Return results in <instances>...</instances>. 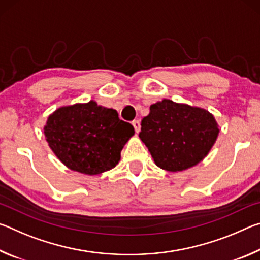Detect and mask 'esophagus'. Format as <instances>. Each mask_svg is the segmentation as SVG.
Segmentation results:
<instances>
[{"mask_svg": "<svg viewBox=\"0 0 260 260\" xmlns=\"http://www.w3.org/2000/svg\"><path fill=\"white\" fill-rule=\"evenodd\" d=\"M132 125H133V127H134V129H135L136 133H139L140 129H141L140 121H139V120H133V121H132Z\"/></svg>", "mask_w": 260, "mask_h": 260, "instance_id": "34e87169", "label": "esophagus"}]
</instances>
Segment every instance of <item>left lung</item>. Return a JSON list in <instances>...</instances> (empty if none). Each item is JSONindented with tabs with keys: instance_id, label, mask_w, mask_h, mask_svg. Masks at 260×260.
Wrapping results in <instances>:
<instances>
[{
	"instance_id": "8db88e82",
	"label": "left lung",
	"mask_w": 260,
	"mask_h": 260,
	"mask_svg": "<svg viewBox=\"0 0 260 260\" xmlns=\"http://www.w3.org/2000/svg\"><path fill=\"white\" fill-rule=\"evenodd\" d=\"M214 117L204 109L162 100L141 121L140 139L156 165L179 172L199 164L218 138Z\"/></svg>"
}]
</instances>
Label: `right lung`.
<instances>
[{
	"mask_svg": "<svg viewBox=\"0 0 260 260\" xmlns=\"http://www.w3.org/2000/svg\"><path fill=\"white\" fill-rule=\"evenodd\" d=\"M43 129L57 158L70 170L87 175L113 169L134 134L133 126L120 120L116 110L94 101L57 109Z\"/></svg>",
	"mask_w": 260,
	"mask_h": 260,
	"instance_id": "1",
	"label": "right lung"
}]
</instances>
